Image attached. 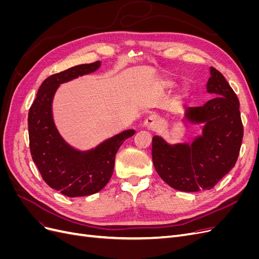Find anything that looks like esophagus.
Here are the masks:
<instances>
[{
  "label": "esophagus",
  "instance_id": "esophagus-1",
  "mask_svg": "<svg viewBox=\"0 0 259 259\" xmlns=\"http://www.w3.org/2000/svg\"><path fill=\"white\" fill-rule=\"evenodd\" d=\"M144 125L146 127L154 131L161 125V117L159 115H156V114L149 115V116H147V119L145 120Z\"/></svg>",
  "mask_w": 259,
  "mask_h": 259
}]
</instances>
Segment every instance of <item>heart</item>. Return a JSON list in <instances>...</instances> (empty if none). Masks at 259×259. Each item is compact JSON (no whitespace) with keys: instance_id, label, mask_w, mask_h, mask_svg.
<instances>
[{"instance_id":"1","label":"heart","mask_w":259,"mask_h":259,"mask_svg":"<svg viewBox=\"0 0 259 259\" xmlns=\"http://www.w3.org/2000/svg\"><path fill=\"white\" fill-rule=\"evenodd\" d=\"M174 85H175V83L170 80H165L162 82V88H164V89H170V88H173Z\"/></svg>"}]
</instances>
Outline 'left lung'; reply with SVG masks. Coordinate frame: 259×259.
I'll list each match as a JSON object with an SVG mask.
<instances>
[{
	"mask_svg": "<svg viewBox=\"0 0 259 259\" xmlns=\"http://www.w3.org/2000/svg\"><path fill=\"white\" fill-rule=\"evenodd\" d=\"M207 93L214 98L201 107H189L184 121L203 124L202 134L191 144L169 145L161 136L152 138L155 170L179 191L209 190L236 164L243 138L239 99L225 76L209 68Z\"/></svg>",
	"mask_w": 259,
	"mask_h": 259,
	"instance_id": "8db88e82",
	"label": "left lung"
}]
</instances>
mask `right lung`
I'll list each match as a JSON object with an SVG mask.
<instances>
[{"mask_svg":"<svg viewBox=\"0 0 259 259\" xmlns=\"http://www.w3.org/2000/svg\"><path fill=\"white\" fill-rule=\"evenodd\" d=\"M101 62L79 65L45 79L28 115L30 151L44 182L70 198L100 191L110 180L115 154L125 139L135 134L124 131L91 150L80 151L68 145L53 119V99L59 85L95 72Z\"/></svg>","mask_w":259,"mask_h":259,"instance_id":"1","label":"right lung"}]
</instances>
